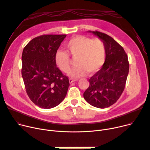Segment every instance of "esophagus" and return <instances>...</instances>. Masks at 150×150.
<instances>
[{"instance_id": "1", "label": "esophagus", "mask_w": 150, "mask_h": 150, "mask_svg": "<svg viewBox=\"0 0 150 150\" xmlns=\"http://www.w3.org/2000/svg\"><path fill=\"white\" fill-rule=\"evenodd\" d=\"M76 81V80H74V79H69V83H70L75 82V81Z\"/></svg>"}]
</instances>
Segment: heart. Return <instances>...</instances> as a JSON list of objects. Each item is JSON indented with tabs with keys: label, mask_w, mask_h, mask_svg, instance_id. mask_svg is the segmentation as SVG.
Masks as SVG:
<instances>
[{
	"label": "heart",
	"mask_w": 150,
	"mask_h": 150,
	"mask_svg": "<svg viewBox=\"0 0 150 150\" xmlns=\"http://www.w3.org/2000/svg\"><path fill=\"white\" fill-rule=\"evenodd\" d=\"M70 54L76 58V67L69 72V76L78 79L87 73L92 75L102 67L105 62L106 50L103 41L99 38L92 39L84 35H76L66 45ZM57 66L64 73L70 69V57L67 52L58 50L54 56Z\"/></svg>",
	"instance_id": "1"
}]
</instances>
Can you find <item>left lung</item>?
Wrapping results in <instances>:
<instances>
[{
    "mask_svg": "<svg viewBox=\"0 0 150 150\" xmlns=\"http://www.w3.org/2000/svg\"><path fill=\"white\" fill-rule=\"evenodd\" d=\"M105 45V61L100 70L89 80V86L83 94L90 105L99 108L112 105L125 89L129 64L125 51L110 36L98 31H91Z\"/></svg>",
    "mask_w": 150,
    "mask_h": 150,
    "instance_id": "1",
    "label": "left lung"
}]
</instances>
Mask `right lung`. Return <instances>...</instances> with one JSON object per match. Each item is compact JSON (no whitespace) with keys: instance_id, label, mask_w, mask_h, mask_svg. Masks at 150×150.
Wrapping results in <instances>:
<instances>
[{"instance_id":"obj_1","label":"right lung","mask_w":150,"mask_h":150,"mask_svg":"<svg viewBox=\"0 0 150 150\" xmlns=\"http://www.w3.org/2000/svg\"><path fill=\"white\" fill-rule=\"evenodd\" d=\"M67 35H43L30 40L22 54L21 74L26 93L38 107L49 109L61 103L70 85L56 67L55 54Z\"/></svg>"}]
</instances>
